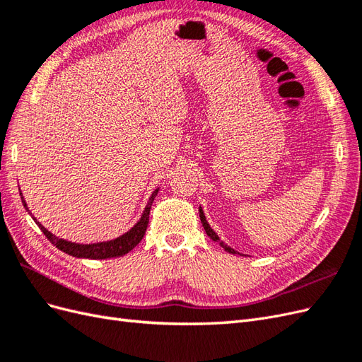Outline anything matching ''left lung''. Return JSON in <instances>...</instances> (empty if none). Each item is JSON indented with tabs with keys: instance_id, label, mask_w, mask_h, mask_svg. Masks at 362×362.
<instances>
[{
	"instance_id": "obj_1",
	"label": "left lung",
	"mask_w": 362,
	"mask_h": 362,
	"mask_svg": "<svg viewBox=\"0 0 362 362\" xmlns=\"http://www.w3.org/2000/svg\"><path fill=\"white\" fill-rule=\"evenodd\" d=\"M199 217H201V222H202V226H204V229H205V233H206V235L210 237L211 240H214V242H218V245H221L226 252H229V254H238L237 250H234L233 247H229L228 245H225L221 238H218V235L213 231L211 229V226L208 225V222H206V218H205V214H204V211L201 210V206H199Z\"/></svg>"
}]
</instances>
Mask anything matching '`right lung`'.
I'll list each match as a JSON object with an SVG mask.
<instances>
[{
    "instance_id": "add662e5",
    "label": "right lung",
    "mask_w": 362,
    "mask_h": 362,
    "mask_svg": "<svg viewBox=\"0 0 362 362\" xmlns=\"http://www.w3.org/2000/svg\"><path fill=\"white\" fill-rule=\"evenodd\" d=\"M157 193H158V189H156L154 192H152L144 213H141L137 223L133 228H131L128 233L119 235L115 240H108V242L80 245V243L68 242V240H64V238H59L57 235H54L52 233H49L48 229L43 226L35 216L31 214V211L28 210V206H27V202L24 199V196H23V192H19L21 199H23L24 208L28 211V214L33 217V221H35L36 225L40 228V231L47 235V238L49 240V242L54 246H56L60 250H63L64 254L72 255L75 258H90V259H107V258L124 257L125 254H128L129 250H133L141 242V238H144V235L146 233L148 222H149V211H151L152 202H154Z\"/></svg>"
}]
</instances>
